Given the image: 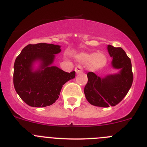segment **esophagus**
Returning a JSON list of instances; mask_svg holds the SVG:
<instances>
[{
    "label": "esophagus",
    "mask_w": 147,
    "mask_h": 147,
    "mask_svg": "<svg viewBox=\"0 0 147 147\" xmlns=\"http://www.w3.org/2000/svg\"><path fill=\"white\" fill-rule=\"evenodd\" d=\"M75 70L76 72V73H80V72H83V67H82L81 65H78L76 66V67L75 68Z\"/></svg>",
    "instance_id": "34e87169"
}]
</instances>
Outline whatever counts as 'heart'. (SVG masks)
<instances>
[{
  "instance_id": "1",
  "label": "heart",
  "mask_w": 147,
  "mask_h": 147,
  "mask_svg": "<svg viewBox=\"0 0 147 147\" xmlns=\"http://www.w3.org/2000/svg\"><path fill=\"white\" fill-rule=\"evenodd\" d=\"M78 59L83 62H89V67L91 69L101 68L106 64L107 58L102 53H81L77 57Z\"/></svg>"
}]
</instances>
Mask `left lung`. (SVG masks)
I'll use <instances>...</instances> for the list:
<instances>
[{
    "label": "left lung",
    "instance_id": "obj_1",
    "mask_svg": "<svg viewBox=\"0 0 147 147\" xmlns=\"http://www.w3.org/2000/svg\"><path fill=\"white\" fill-rule=\"evenodd\" d=\"M112 57V66L120 69L119 74L101 78L92 72H88V82L84 88L86 99L90 105L101 107L115 106L124 98L132 86L134 75L131 59L122 48L108 45Z\"/></svg>",
    "mask_w": 147,
    "mask_h": 147
}]
</instances>
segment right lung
Instances as JSON below:
<instances>
[{"mask_svg":"<svg viewBox=\"0 0 147 147\" xmlns=\"http://www.w3.org/2000/svg\"><path fill=\"white\" fill-rule=\"evenodd\" d=\"M60 46L47 43L29 44L16 57L13 65V86L18 95L33 107H44L58 99L63 85L75 77V72H66L51 66ZM40 60L38 71H32V64Z\"/></svg>","mask_w":147,"mask_h":147,"instance_id":"add662e5","label":"right lung"}]
</instances>
